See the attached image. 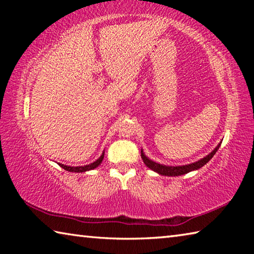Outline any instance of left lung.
<instances>
[{
  "instance_id": "8db88e82",
  "label": "left lung",
  "mask_w": 254,
  "mask_h": 254,
  "mask_svg": "<svg viewBox=\"0 0 254 254\" xmlns=\"http://www.w3.org/2000/svg\"><path fill=\"white\" fill-rule=\"evenodd\" d=\"M221 147V143L217 145L216 148H215L212 152L207 156L204 157L203 159H200V160L196 161L194 163H189V165H185V166H165V165H160V163H157L152 160H150V159L145 156L143 153L142 150H141V158H142V160L144 162V165L148 167L153 171H156L159 175H162V176H171V177H174V176H182L185 174H188L190 173L192 170H197L203 167L204 165H206L210 159L214 157V154L216 153V151L218 150V148Z\"/></svg>"
}]
</instances>
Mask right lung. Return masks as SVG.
<instances>
[{
    "label": "right lung",
    "mask_w": 254,
    "mask_h": 254,
    "mask_svg": "<svg viewBox=\"0 0 254 254\" xmlns=\"http://www.w3.org/2000/svg\"><path fill=\"white\" fill-rule=\"evenodd\" d=\"M103 159H104V152L102 153V156L97 159L96 161H94L92 163H89V165H86V166H79V167H70V166H66V165H63V163H58V165L62 167L67 171H70V173H85V171H88V170H93L95 169L96 167H98L102 163Z\"/></svg>",
    "instance_id": "add662e5"
}]
</instances>
